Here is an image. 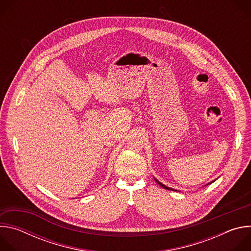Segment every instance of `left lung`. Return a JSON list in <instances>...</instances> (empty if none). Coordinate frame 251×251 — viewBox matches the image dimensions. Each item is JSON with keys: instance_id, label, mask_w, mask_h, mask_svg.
I'll return each mask as SVG.
<instances>
[{"instance_id": "left-lung-1", "label": "left lung", "mask_w": 251, "mask_h": 251, "mask_svg": "<svg viewBox=\"0 0 251 251\" xmlns=\"http://www.w3.org/2000/svg\"><path fill=\"white\" fill-rule=\"evenodd\" d=\"M154 180H155V181H156V183H157V184H158V185H160V186H161V187H162V188H164V189H166V190H169V191H175V192H176V191H177V190H174V189H172V188H169V187H167V186H165V185H164V184H162V183H161V182H159V181H158V180H157V178H156V177H154ZM214 181H216V180H214ZM214 181H211V182H210V183H208V184H206V185H205V186H207V185H209V184H211V183H213V182H214Z\"/></svg>"}]
</instances>
